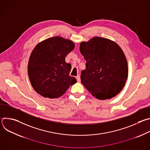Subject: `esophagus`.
<instances>
[{
    "instance_id": "1",
    "label": "esophagus",
    "mask_w": 150,
    "mask_h": 150,
    "mask_svg": "<svg viewBox=\"0 0 150 150\" xmlns=\"http://www.w3.org/2000/svg\"><path fill=\"white\" fill-rule=\"evenodd\" d=\"M76 78L77 81H78V82H81V78H80L79 75H78L76 76Z\"/></svg>"
}]
</instances>
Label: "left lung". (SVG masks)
Masks as SVG:
<instances>
[{
	"label": "left lung",
	"instance_id": "left-lung-1",
	"mask_svg": "<svg viewBox=\"0 0 150 150\" xmlns=\"http://www.w3.org/2000/svg\"><path fill=\"white\" fill-rule=\"evenodd\" d=\"M79 50L87 61L86 69L81 74L83 86L98 100L118 94L128 74L126 58L119 46L109 39L95 37L81 42Z\"/></svg>",
	"mask_w": 150,
	"mask_h": 150
}]
</instances>
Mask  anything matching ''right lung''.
Masks as SVG:
<instances>
[{
	"instance_id": "add662e5",
	"label": "right lung",
	"mask_w": 150,
	"mask_h": 150,
	"mask_svg": "<svg viewBox=\"0 0 150 150\" xmlns=\"http://www.w3.org/2000/svg\"><path fill=\"white\" fill-rule=\"evenodd\" d=\"M75 45L62 37H53L40 42L33 49L29 59L28 74L34 90L49 98L65 94L71 85L76 82L69 76L70 63L65 62L67 55Z\"/></svg>"
}]
</instances>
